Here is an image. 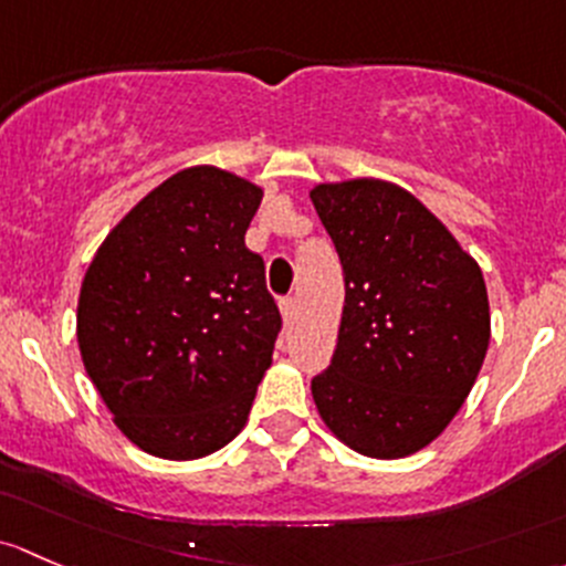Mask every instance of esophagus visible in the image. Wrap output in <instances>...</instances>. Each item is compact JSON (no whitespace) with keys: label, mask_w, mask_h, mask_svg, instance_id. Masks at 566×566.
Returning <instances> with one entry per match:
<instances>
[{"label":"esophagus","mask_w":566,"mask_h":566,"mask_svg":"<svg viewBox=\"0 0 566 566\" xmlns=\"http://www.w3.org/2000/svg\"><path fill=\"white\" fill-rule=\"evenodd\" d=\"M294 311H296V300H294V296H283V300H281V313H283L285 322H289V318L294 316Z\"/></svg>","instance_id":"34e87169"}]
</instances>
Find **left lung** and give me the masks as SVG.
Returning a JSON list of instances; mask_svg holds the SVG:
<instances>
[{"label":"left lung","mask_w":566,"mask_h":566,"mask_svg":"<svg viewBox=\"0 0 566 566\" xmlns=\"http://www.w3.org/2000/svg\"><path fill=\"white\" fill-rule=\"evenodd\" d=\"M311 201L346 281L337 348L313 376V400L352 450L406 458L450 424L474 387L491 340L485 281L398 185H318Z\"/></svg>","instance_id":"obj_1"}]
</instances>
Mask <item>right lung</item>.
Segmentation results:
<instances>
[{
	"label": "right lung",
	"mask_w": 566,
	"mask_h": 566,
	"mask_svg": "<svg viewBox=\"0 0 566 566\" xmlns=\"http://www.w3.org/2000/svg\"><path fill=\"white\" fill-rule=\"evenodd\" d=\"M261 188L212 166L174 174L125 214L78 296L84 368L144 452L193 460L248 422L283 318L244 244Z\"/></svg>",
	"instance_id": "right-lung-1"
}]
</instances>
